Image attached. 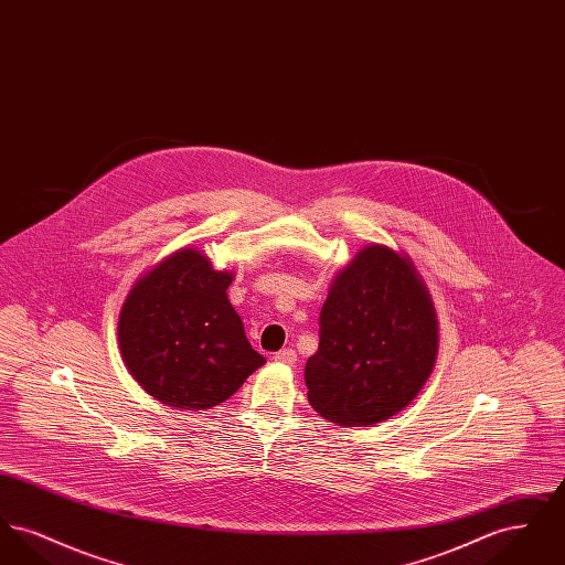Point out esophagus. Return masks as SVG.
<instances>
[{"label":"esophagus","mask_w":565,"mask_h":565,"mask_svg":"<svg viewBox=\"0 0 565 565\" xmlns=\"http://www.w3.org/2000/svg\"><path fill=\"white\" fill-rule=\"evenodd\" d=\"M275 362H281V364H288V366H292L296 364V351L290 350H281L275 353Z\"/></svg>","instance_id":"esophagus-1"}]
</instances>
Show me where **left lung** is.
<instances>
[{
    "label": "left lung",
    "mask_w": 565,
    "mask_h": 565,
    "mask_svg": "<svg viewBox=\"0 0 565 565\" xmlns=\"http://www.w3.org/2000/svg\"><path fill=\"white\" fill-rule=\"evenodd\" d=\"M438 351L431 296L411 258L366 245L330 284L320 348L307 360L311 406L339 426L401 413L428 381Z\"/></svg>",
    "instance_id": "obj_1"
}]
</instances>
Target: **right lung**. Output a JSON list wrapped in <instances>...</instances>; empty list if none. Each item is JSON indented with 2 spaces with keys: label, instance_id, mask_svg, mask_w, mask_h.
Segmentation results:
<instances>
[{
  "label": "right lung",
  "instance_id": "obj_1",
  "mask_svg": "<svg viewBox=\"0 0 565 565\" xmlns=\"http://www.w3.org/2000/svg\"><path fill=\"white\" fill-rule=\"evenodd\" d=\"M231 270L182 247L135 281L118 343L135 381L159 403L203 411L228 401L267 360L252 350L226 290Z\"/></svg>",
  "mask_w": 565,
  "mask_h": 565
}]
</instances>
